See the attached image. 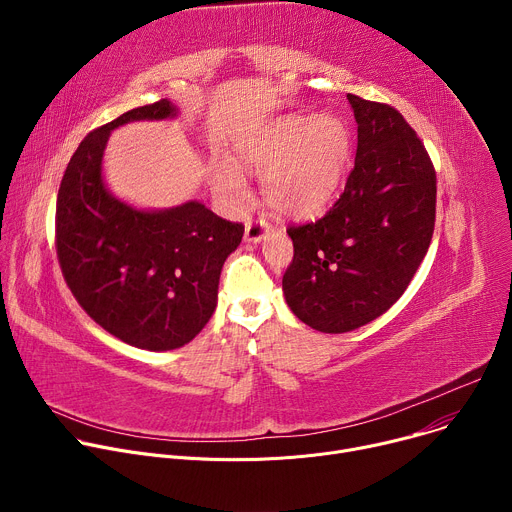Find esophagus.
Returning a JSON list of instances; mask_svg holds the SVG:
<instances>
[{"mask_svg":"<svg viewBox=\"0 0 512 512\" xmlns=\"http://www.w3.org/2000/svg\"><path fill=\"white\" fill-rule=\"evenodd\" d=\"M271 231V225L265 218H255V221H247L245 225V241L247 243H259L263 241Z\"/></svg>","mask_w":512,"mask_h":512,"instance_id":"1","label":"esophagus"}]
</instances>
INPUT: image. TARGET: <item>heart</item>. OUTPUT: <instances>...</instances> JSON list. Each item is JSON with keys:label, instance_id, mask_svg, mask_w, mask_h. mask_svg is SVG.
<instances>
[{"label": "heart", "instance_id": "b5f03b06", "mask_svg": "<svg viewBox=\"0 0 512 512\" xmlns=\"http://www.w3.org/2000/svg\"><path fill=\"white\" fill-rule=\"evenodd\" d=\"M352 131L336 115H285L237 145V165L263 176V198L279 214L310 218L336 198L352 160ZM229 204L247 198V182L229 162L214 168Z\"/></svg>", "mask_w": 512, "mask_h": 512}]
</instances>
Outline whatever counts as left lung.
<instances>
[{
    "mask_svg": "<svg viewBox=\"0 0 512 512\" xmlns=\"http://www.w3.org/2000/svg\"><path fill=\"white\" fill-rule=\"evenodd\" d=\"M358 125L344 192L316 223L289 227L283 296L304 324L342 334L385 314L421 265L435 225V170L417 133L385 103L346 95Z\"/></svg>",
    "mask_w": 512,
    "mask_h": 512,
    "instance_id": "1",
    "label": "left lung"
}]
</instances>
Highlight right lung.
<instances>
[{"mask_svg":"<svg viewBox=\"0 0 512 512\" xmlns=\"http://www.w3.org/2000/svg\"><path fill=\"white\" fill-rule=\"evenodd\" d=\"M176 115V105L162 99L91 131L72 154L56 200V253L72 296L115 338L156 352L188 344L206 326L223 265L245 233L198 200L141 210L107 190L111 131Z\"/></svg>","mask_w":512,"mask_h":512,"instance_id":"1","label":"right lung"}]
</instances>
